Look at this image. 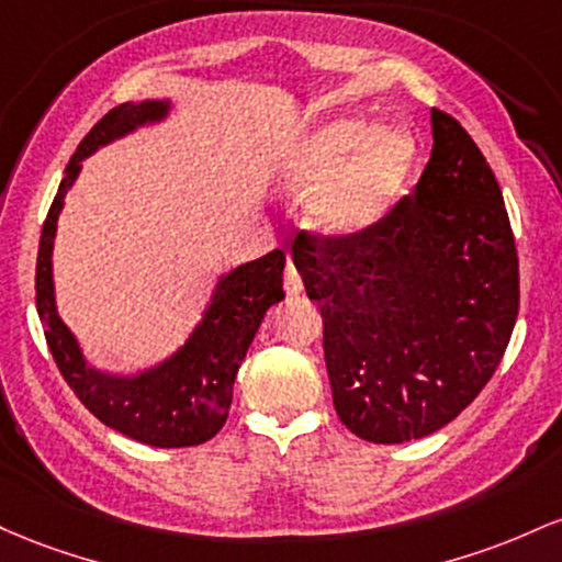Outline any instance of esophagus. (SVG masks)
Returning <instances> with one entry per match:
<instances>
[{
  "label": "esophagus",
  "mask_w": 562,
  "mask_h": 562,
  "mask_svg": "<svg viewBox=\"0 0 562 562\" xmlns=\"http://www.w3.org/2000/svg\"><path fill=\"white\" fill-rule=\"evenodd\" d=\"M283 289H286L289 297H297V294H302V276L300 270L294 268V262L286 265V273H283Z\"/></svg>",
  "instance_id": "1"
}]
</instances>
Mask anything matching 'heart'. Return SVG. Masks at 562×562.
<instances>
[{"label": "heart", "mask_w": 562, "mask_h": 562, "mask_svg": "<svg viewBox=\"0 0 562 562\" xmlns=\"http://www.w3.org/2000/svg\"><path fill=\"white\" fill-rule=\"evenodd\" d=\"M417 164V143L406 130H380L369 119L339 116L289 145L283 180L318 188L311 220L321 233L352 238L374 231L398 204Z\"/></svg>", "instance_id": "heart-1"}]
</instances>
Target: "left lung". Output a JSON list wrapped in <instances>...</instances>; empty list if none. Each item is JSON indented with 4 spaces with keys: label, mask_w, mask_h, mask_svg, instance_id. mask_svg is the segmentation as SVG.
<instances>
[{
    "label": "left lung",
    "mask_w": 562,
    "mask_h": 562,
    "mask_svg": "<svg viewBox=\"0 0 562 562\" xmlns=\"http://www.w3.org/2000/svg\"><path fill=\"white\" fill-rule=\"evenodd\" d=\"M412 196L352 238L300 233L292 257L324 318L337 417L371 443L457 419L494 376L518 318V251L502 188L457 119L432 109Z\"/></svg>",
    "instance_id": "1"
}]
</instances>
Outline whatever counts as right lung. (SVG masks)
I'll return each mask as SVG.
<instances>
[{"label":"right lung","instance_id":"right-lung-1","mask_svg":"<svg viewBox=\"0 0 562 562\" xmlns=\"http://www.w3.org/2000/svg\"><path fill=\"white\" fill-rule=\"evenodd\" d=\"M169 111V100L122 103L105 113L79 143L44 220L36 257V313L63 380L94 417L111 430L156 449H186L206 443L228 419L238 366L247 356L268 307L283 300L286 255L273 249L260 260L244 262L231 273L220 276L186 345L164 361L132 374L94 369L87 361L79 339L58 315L53 281L58 217L66 204V193L79 178L81 161L135 130L161 124Z\"/></svg>","mask_w":562,"mask_h":562}]
</instances>
